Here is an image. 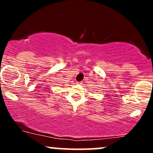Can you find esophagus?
<instances>
[{
  "label": "esophagus",
  "mask_w": 153,
  "mask_h": 153,
  "mask_svg": "<svg viewBox=\"0 0 153 153\" xmlns=\"http://www.w3.org/2000/svg\"><path fill=\"white\" fill-rule=\"evenodd\" d=\"M76 84H78V85H80V84H81V82H76Z\"/></svg>",
  "instance_id": "1"
}]
</instances>
